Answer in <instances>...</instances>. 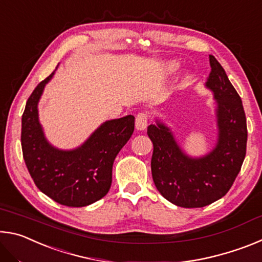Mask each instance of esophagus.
Instances as JSON below:
<instances>
[{
  "label": "esophagus",
  "mask_w": 262,
  "mask_h": 262,
  "mask_svg": "<svg viewBox=\"0 0 262 262\" xmlns=\"http://www.w3.org/2000/svg\"><path fill=\"white\" fill-rule=\"evenodd\" d=\"M148 126V114L139 113L135 119V127L137 130H144Z\"/></svg>",
  "instance_id": "34e87169"
}]
</instances>
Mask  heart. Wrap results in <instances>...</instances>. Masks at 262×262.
<instances>
[{"label": "heart", "instance_id": "heart-1", "mask_svg": "<svg viewBox=\"0 0 262 262\" xmlns=\"http://www.w3.org/2000/svg\"><path fill=\"white\" fill-rule=\"evenodd\" d=\"M178 63H177L176 61H168L166 63L163 64V67L161 69V74L163 76H171V75H173L177 73V70H178Z\"/></svg>", "mask_w": 262, "mask_h": 262}]
</instances>
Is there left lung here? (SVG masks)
Wrapping results in <instances>:
<instances>
[{"label":"left lung","instance_id":"left-lung-1","mask_svg":"<svg viewBox=\"0 0 262 262\" xmlns=\"http://www.w3.org/2000/svg\"><path fill=\"white\" fill-rule=\"evenodd\" d=\"M211 72L206 88L214 95L217 143L201 157H190L165 123L148 127L154 144L151 173L158 192L183 208H201L223 198L231 188L246 155L247 127L243 103L225 70L209 55Z\"/></svg>","mask_w":262,"mask_h":262}]
</instances>
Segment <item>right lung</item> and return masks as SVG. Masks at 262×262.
Here are the masks:
<instances>
[{
  "mask_svg": "<svg viewBox=\"0 0 262 262\" xmlns=\"http://www.w3.org/2000/svg\"><path fill=\"white\" fill-rule=\"evenodd\" d=\"M54 73L34 89L21 117V150L37 187L60 205L85 207L104 198L112 184L113 162L134 132L126 115L101 123L79 147L62 150L46 139L38 103Z\"/></svg>",
  "mask_w": 262,
  "mask_h": 262,
  "instance_id": "right-lung-1",
  "label": "right lung"
}]
</instances>
